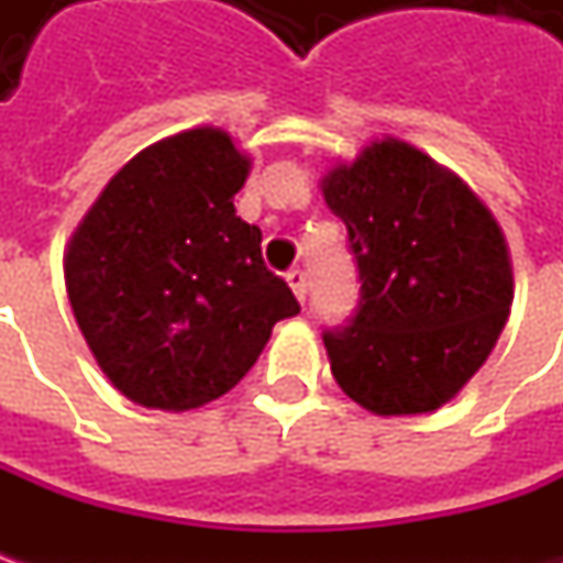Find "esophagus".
<instances>
[{
    "label": "esophagus",
    "mask_w": 563,
    "mask_h": 563,
    "mask_svg": "<svg viewBox=\"0 0 563 563\" xmlns=\"http://www.w3.org/2000/svg\"><path fill=\"white\" fill-rule=\"evenodd\" d=\"M285 278H288V285H291L294 297H297V300H303V297H307V272L291 269Z\"/></svg>",
    "instance_id": "obj_1"
}]
</instances>
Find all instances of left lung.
I'll return each instance as SVG.
<instances>
[{"label": "left lung", "instance_id": "obj_1", "mask_svg": "<svg viewBox=\"0 0 563 563\" xmlns=\"http://www.w3.org/2000/svg\"><path fill=\"white\" fill-rule=\"evenodd\" d=\"M347 225L360 310L325 332L341 391L376 417L435 413L479 373L514 303L505 231L461 175L398 137L322 175Z\"/></svg>", "mask_w": 563, "mask_h": 563}]
</instances>
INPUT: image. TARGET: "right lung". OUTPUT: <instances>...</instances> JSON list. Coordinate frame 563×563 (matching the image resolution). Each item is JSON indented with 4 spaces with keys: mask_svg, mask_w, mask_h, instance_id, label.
Instances as JSON below:
<instances>
[{
    "mask_svg": "<svg viewBox=\"0 0 563 563\" xmlns=\"http://www.w3.org/2000/svg\"><path fill=\"white\" fill-rule=\"evenodd\" d=\"M250 153L187 128L124 163L65 247V291L97 366L153 410H194L231 391L278 319L300 313L266 269L260 228L234 212Z\"/></svg>",
    "mask_w": 563,
    "mask_h": 563,
    "instance_id": "obj_1",
    "label": "right lung"
}]
</instances>
